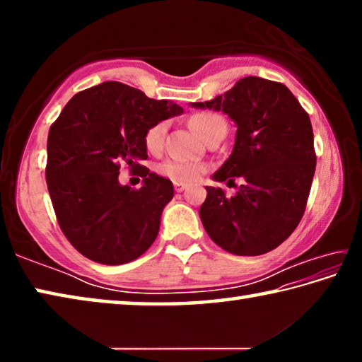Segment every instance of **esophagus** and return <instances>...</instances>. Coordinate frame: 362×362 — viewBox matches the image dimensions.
I'll return each mask as SVG.
<instances>
[{
    "label": "esophagus",
    "mask_w": 362,
    "mask_h": 362,
    "mask_svg": "<svg viewBox=\"0 0 362 362\" xmlns=\"http://www.w3.org/2000/svg\"><path fill=\"white\" fill-rule=\"evenodd\" d=\"M185 188H187L185 183H180V182H175V183H174V189H175L177 193H182Z\"/></svg>",
    "instance_id": "34e87169"
}]
</instances>
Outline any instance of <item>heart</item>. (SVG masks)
Masks as SVG:
<instances>
[{
  "label": "heart",
  "mask_w": 362,
  "mask_h": 362,
  "mask_svg": "<svg viewBox=\"0 0 362 362\" xmlns=\"http://www.w3.org/2000/svg\"><path fill=\"white\" fill-rule=\"evenodd\" d=\"M220 122L225 121L222 116H218L216 113H198L189 119V126H192V129L198 134L201 139H206L207 134H209L217 124H220ZM164 131H166V126H164L163 122L155 124L146 131L145 145L148 151L155 153L161 148ZM204 170V164H201L198 161H189V159H166V161L158 166L159 174L180 183H189L198 180L199 177L203 175Z\"/></svg>",
  "instance_id": "b5f03b06"
}]
</instances>
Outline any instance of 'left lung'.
I'll use <instances>...</instances> for the list:
<instances>
[{
    "label": "left lung",
    "instance_id": "8db88e82",
    "mask_svg": "<svg viewBox=\"0 0 362 362\" xmlns=\"http://www.w3.org/2000/svg\"><path fill=\"white\" fill-rule=\"evenodd\" d=\"M194 108L228 115L236 124L230 158L212 180L244 183L235 196L206 187L199 217L211 240L236 255L276 249L303 217L316 169L310 116L284 84L259 76L238 81L225 94Z\"/></svg>",
    "mask_w": 362,
    "mask_h": 362
}]
</instances>
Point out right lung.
<instances>
[{
	"instance_id": "1",
	"label": "right lung",
	"mask_w": 362,
	"mask_h": 362,
	"mask_svg": "<svg viewBox=\"0 0 362 362\" xmlns=\"http://www.w3.org/2000/svg\"><path fill=\"white\" fill-rule=\"evenodd\" d=\"M183 113L131 86L105 81L78 93L47 136L46 182L60 228L79 254L103 265L136 260L156 240L173 182L144 168L140 190L121 186L119 168L146 155L145 134Z\"/></svg>"
}]
</instances>
